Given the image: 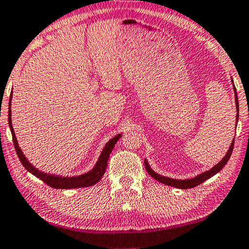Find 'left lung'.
<instances>
[{
	"mask_svg": "<svg viewBox=\"0 0 249 249\" xmlns=\"http://www.w3.org/2000/svg\"><path fill=\"white\" fill-rule=\"evenodd\" d=\"M231 78V84H232V89H234V93H235V104H236V126H237L238 123V116H239V105H238V96H237V92H236V88L234 85V82H232V77ZM234 141L235 139L232 140V142L231 143L230 148H228L227 153L225 154V156L223 157L220 161H218L216 165H214L212 168L208 169V171H205L203 173H200V174L196 175L194 177H191V178H185V179H177V178H172V177H167V176H163L159 174V173H156L154 169L149 166L147 160H144V164H145V168L146 171L149 175H151L154 179H156L157 181H160L161 184H165L167 185V186H172V187H175V188H179V189H187V188H192V187H195L197 185L204 183L205 180H207L208 178H211L214 175H216L217 173H219L222 171L223 167L225 165L227 164L228 160L231 159V155L232 153V148H234Z\"/></svg>",
	"mask_w": 249,
	"mask_h": 249,
	"instance_id": "8db88e82",
	"label": "left lung"
}]
</instances>
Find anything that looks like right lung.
<instances>
[{
  "label": "right lung",
  "mask_w": 249,
  "mask_h": 249,
  "mask_svg": "<svg viewBox=\"0 0 249 249\" xmlns=\"http://www.w3.org/2000/svg\"><path fill=\"white\" fill-rule=\"evenodd\" d=\"M12 97H13V95H12V93H11L10 102H9V126H10V129L12 133V137H13L15 151H17L19 160H21L23 166L27 169V172H30L31 174L36 176L37 178L44 181V183L49 185V186L53 187V188H57V189H72V188L89 187V186H93V185H95L96 183H98V181L101 180V178L103 177L104 173L106 171V167H107L109 154L112 153L114 146H115V144L117 143V141L121 139L122 134L123 133L117 134L116 136L112 137V139H110L107 143L104 145V147H103V149H102L100 156H98L96 164L94 165V167L89 172L83 173V174L77 175V176H61V175H55V174H50V173L42 172V171H39L38 168L35 167L34 165L26 159L24 153L22 152L21 147L18 146L17 136H15V132L13 129V126H12V110H11Z\"/></svg>",
  "instance_id": "obj_1"
}]
</instances>
